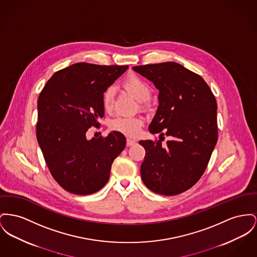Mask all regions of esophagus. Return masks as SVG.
<instances>
[{
    "label": "esophagus",
    "mask_w": 257,
    "mask_h": 257,
    "mask_svg": "<svg viewBox=\"0 0 257 257\" xmlns=\"http://www.w3.org/2000/svg\"><path fill=\"white\" fill-rule=\"evenodd\" d=\"M135 144H136V142L133 141V140H131V139H127V141H126L127 147H131V146H133V145H135Z\"/></svg>",
    "instance_id": "34e87169"
}]
</instances>
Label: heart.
Listing matches in <instances>:
<instances>
[{
    "label": "heart",
    "mask_w": 257,
    "mask_h": 257,
    "mask_svg": "<svg viewBox=\"0 0 257 257\" xmlns=\"http://www.w3.org/2000/svg\"><path fill=\"white\" fill-rule=\"evenodd\" d=\"M123 86L126 90L129 91L139 102L141 106H146V101L151 98V86L141 77L135 75L129 76L123 82ZM114 98V90L111 87L106 88L102 95V105L106 111H109L112 108ZM144 126V120L141 117H124L116 116L108 123L110 131L120 133L122 135L130 138L138 136Z\"/></svg>",
    "instance_id": "obj_1"
}]
</instances>
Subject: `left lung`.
Instances as JSON below:
<instances>
[{
    "label": "left lung",
    "mask_w": 257,
    "mask_h": 257,
    "mask_svg": "<svg viewBox=\"0 0 257 257\" xmlns=\"http://www.w3.org/2000/svg\"><path fill=\"white\" fill-rule=\"evenodd\" d=\"M159 89V106L150 131L160 141H140L146 150L142 180L151 191L173 196L203 176L217 142L216 101L207 82L176 62L133 67ZM171 140L166 146L162 139Z\"/></svg>",
    "instance_id": "left-lung-1"
}]
</instances>
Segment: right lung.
Wrapping results in <instances>:
<instances>
[{
	"label": "right lung",
	"mask_w": 257,
	"mask_h": 257,
	"mask_svg": "<svg viewBox=\"0 0 257 257\" xmlns=\"http://www.w3.org/2000/svg\"><path fill=\"white\" fill-rule=\"evenodd\" d=\"M128 66L76 63L51 76L38 99L37 140L53 179L66 191L88 195L109 179L126 146L120 133L86 139L104 116L102 95Z\"/></svg>",
	"instance_id": "obj_1"
}]
</instances>
